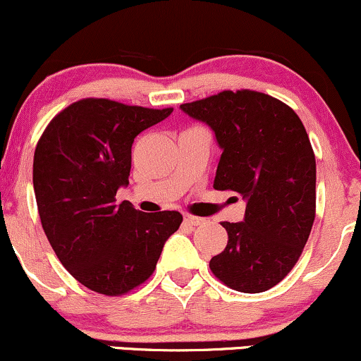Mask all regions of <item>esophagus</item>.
I'll list each match as a JSON object with an SVG mask.
<instances>
[{
    "label": "esophagus",
    "instance_id": "1",
    "mask_svg": "<svg viewBox=\"0 0 361 361\" xmlns=\"http://www.w3.org/2000/svg\"><path fill=\"white\" fill-rule=\"evenodd\" d=\"M183 220H185L186 225H190V226H198V225H202V223L204 221V218H200V216H195V214H188V213H186L185 216H183Z\"/></svg>",
    "mask_w": 361,
    "mask_h": 361
}]
</instances>
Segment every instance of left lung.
<instances>
[{
    "label": "left lung",
    "instance_id": "8db88e82",
    "mask_svg": "<svg viewBox=\"0 0 361 361\" xmlns=\"http://www.w3.org/2000/svg\"><path fill=\"white\" fill-rule=\"evenodd\" d=\"M212 128L223 149L214 190L243 196L245 218L223 221L226 248L209 270L243 293L273 288L298 262L314 221L317 163L302 120L280 99L221 91L180 106Z\"/></svg>",
    "mask_w": 361,
    "mask_h": 361
}]
</instances>
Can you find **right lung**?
Here are the masks:
<instances>
[{"label": "right lung", "instance_id": "1", "mask_svg": "<svg viewBox=\"0 0 361 361\" xmlns=\"http://www.w3.org/2000/svg\"><path fill=\"white\" fill-rule=\"evenodd\" d=\"M171 111L80 99L49 121L36 145L33 186L44 235L63 267L97 293L120 296L147 281L183 221L178 212L149 214L116 203L135 138Z\"/></svg>", "mask_w": 361, "mask_h": 361}]
</instances>
